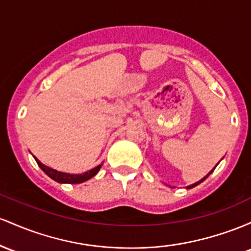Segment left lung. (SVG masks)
<instances>
[{"instance_id": "8db88e82", "label": "left lung", "mask_w": 251, "mask_h": 251, "mask_svg": "<svg viewBox=\"0 0 251 251\" xmlns=\"http://www.w3.org/2000/svg\"><path fill=\"white\" fill-rule=\"evenodd\" d=\"M215 168H216V167H215ZM215 168H213V170H215ZM213 170H212V171H211V172H210V173H209V174H207V176H204V178H202V179L201 180V181L196 182V184H193V185H190V186H187V188H192V187H194V186H197V185H199V184H201V182H202V181H204V180H205V179H206V178H207V176H209L211 173H212V172H213Z\"/></svg>"}]
</instances>
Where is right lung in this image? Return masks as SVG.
I'll return each instance as SVG.
<instances>
[{"label":"right lung","mask_w":251,"mask_h":251,"mask_svg":"<svg viewBox=\"0 0 251 251\" xmlns=\"http://www.w3.org/2000/svg\"><path fill=\"white\" fill-rule=\"evenodd\" d=\"M35 161L38 162L39 167H40L50 179H53L57 182H61V184H80V182L86 181V180L91 179L92 176H95L96 174H97V172L100 171V166H102V165L97 166V167L92 168L91 171L85 172V173L83 174H69V173H63V172H58L53 170V168L47 167V166H45L44 163L39 161L36 157H35Z\"/></svg>","instance_id":"add662e5"}]
</instances>
